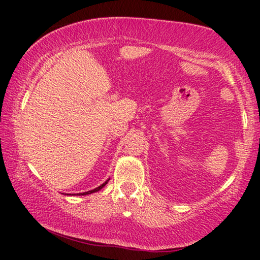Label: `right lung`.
Here are the masks:
<instances>
[{
  "instance_id": "right-lung-1",
  "label": "right lung",
  "mask_w": 260,
  "mask_h": 260,
  "mask_svg": "<svg viewBox=\"0 0 260 260\" xmlns=\"http://www.w3.org/2000/svg\"><path fill=\"white\" fill-rule=\"evenodd\" d=\"M109 180H110V179H109ZM109 180H106L104 183H103V184H101V186H99V187H97V188H94V189H92V190H88V191H84V193H79V194H72V195H88V194L95 193V191L101 190V189H102V188H103V187H104V186H105V184L109 182ZM69 195H71V194H69Z\"/></svg>"
}]
</instances>
